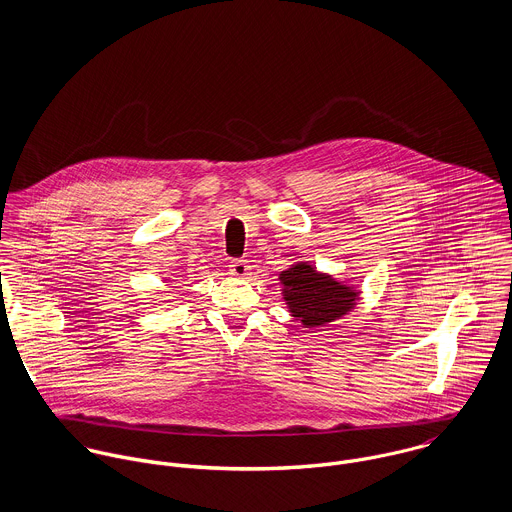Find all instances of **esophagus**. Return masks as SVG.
<instances>
[{
  "label": "esophagus",
  "instance_id": "esophagus-1",
  "mask_svg": "<svg viewBox=\"0 0 512 512\" xmlns=\"http://www.w3.org/2000/svg\"><path fill=\"white\" fill-rule=\"evenodd\" d=\"M230 274H232L234 278H248V276H250V266H248V262H244V260H232V262H230Z\"/></svg>",
  "mask_w": 512,
  "mask_h": 512
}]
</instances>
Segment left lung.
Listing matches in <instances>:
<instances>
[{
    "label": "left lung",
    "instance_id": "8db88e82",
    "mask_svg": "<svg viewBox=\"0 0 512 512\" xmlns=\"http://www.w3.org/2000/svg\"><path fill=\"white\" fill-rule=\"evenodd\" d=\"M278 280L290 315L307 329L323 327L349 315L363 293L327 272H319L311 262H295L280 272Z\"/></svg>",
    "mask_w": 512,
    "mask_h": 512
}]
</instances>
